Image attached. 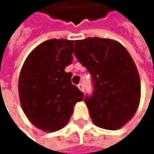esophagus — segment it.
<instances>
[{
	"label": "esophagus",
	"instance_id": "obj_1",
	"mask_svg": "<svg viewBox=\"0 0 154 154\" xmlns=\"http://www.w3.org/2000/svg\"><path fill=\"white\" fill-rule=\"evenodd\" d=\"M78 88H79V89L80 91L84 92V87H83V84H79V85L78 86Z\"/></svg>",
	"mask_w": 154,
	"mask_h": 154
}]
</instances>
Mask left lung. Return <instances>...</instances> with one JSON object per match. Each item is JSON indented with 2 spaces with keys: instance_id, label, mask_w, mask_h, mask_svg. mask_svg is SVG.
<instances>
[{
  "instance_id": "obj_1",
  "label": "left lung",
  "mask_w": 154,
  "mask_h": 154,
  "mask_svg": "<svg viewBox=\"0 0 154 154\" xmlns=\"http://www.w3.org/2000/svg\"><path fill=\"white\" fill-rule=\"evenodd\" d=\"M75 56L92 75L94 94L85 102L92 122L105 130H119L138 109L140 80L127 49L109 38L75 41Z\"/></svg>"
}]
</instances>
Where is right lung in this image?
<instances>
[{"mask_svg":"<svg viewBox=\"0 0 154 154\" xmlns=\"http://www.w3.org/2000/svg\"><path fill=\"white\" fill-rule=\"evenodd\" d=\"M74 41L50 39L37 45L26 57L19 75L22 109L36 128L54 132L69 122L76 102L84 94L71 83L65 68L73 61Z\"/></svg>","mask_w":154,"mask_h":154,"instance_id":"right-lung-1","label":"right lung"}]
</instances>
